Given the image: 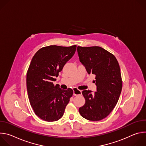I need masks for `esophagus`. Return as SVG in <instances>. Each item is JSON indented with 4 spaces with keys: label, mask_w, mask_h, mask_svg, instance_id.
I'll list each match as a JSON object with an SVG mask.
<instances>
[{
    "label": "esophagus",
    "mask_w": 146,
    "mask_h": 146,
    "mask_svg": "<svg viewBox=\"0 0 146 146\" xmlns=\"http://www.w3.org/2000/svg\"><path fill=\"white\" fill-rule=\"evenodd\" d=\"M73 95L74 96H77V95H81V91L78 90L76 88H74L73 90Z\"/></svg>",
    "instance_id": "obj_1"
}]
</instances>
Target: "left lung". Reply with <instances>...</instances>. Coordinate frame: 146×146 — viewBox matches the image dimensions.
<instances>
[{
  "mask_svg": "<svg viewBox=\"0 0 146 146\" xmlns=\"http://www.w3.org/2000/svg\"><path fill=\"white\" fill-rule=\"evenodd\" d=\"M80 61L88 74L95 77L96 91L84 90V105L79 108L81 115L90 121H100L113 110L119 99L122 81L118 62L113 54L104 48L93 46L77 48Z\"/></svg>",
  "mask_w": 146,
  "mask_h": 146,
  "instance_id": "8db88e82",
  "label": "left lung"
}]
</instances>
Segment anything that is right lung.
<instances>
[{
	"mask_svg": "<svg viewBox=\"0 0 146 146\" xmlns=\"http://www.w3.org/2000/svg\"><path fill=\"white\" fill-rule=\"evenodd\" d=\"M76 47L49 46L40 48L32 58L27 74V91L31 105L41 119L56 121L64 115L73 91L62 90L53 82L74 54Z\"/></svg>",
	"mask_w": 146,
	"mask_h": 146,
	"instance_id": "add662e5",
	"label": "right lung"
}]
</instances>
